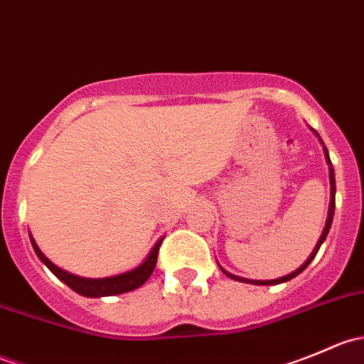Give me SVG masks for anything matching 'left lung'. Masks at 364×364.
Listing matches in <instances>:
<instances>
[{
    "mask_svg": "<svg viewBox=\"0 0 364 364\" xmlns=\"http://www.w3.org/2000/svg\"><path fill=\"white\" fill-rule=\"evenodd\" d=\"M315 132V130H314ZM315 134H317V132H315ZM318 135V134H317ZM321 139V137H318ZM322 142V141H321ZM322 144H324V142H322ZM324 155H326V161H328V165H329V181H331V203H329V213H328V220H326V227H324V230H322V236H321V240H318V243L315 245V248H314V252H311V255L308 257L306 259V262L303 264V266L299 267V269H296L294 273H291V274H287V277H282V278H277V280H266V282H262V280H248V278H240V277H234V274H230V273H227V271H223L222 267H220V269L223 271V273L227 274V277L229 278H232V280H237V282H247V284H255V285H277V284H284V282H289V280H292V278L294 277H297V274L301 273V271H304L306 269V266L308 264L311 262V260L315 259V255H317V252H318V248H321V245L324 243L326 241V237H328V232H329V229H331V223H333V215H335V193H336V185H335V171H333V165H331V160H329V155H328V149H326V146H324Z\"/></svg>",
    "mask_w": 364,
    "mask_h": 364,
    "instance_id": "left-lung-1",
    "label": "left lung"
}]
</instances>
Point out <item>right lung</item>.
Wrapping results in <instances>:
<instances>
[{"label": "right lung", "instance_id": "1", "mask_svg": "<svg viewBox=\"0 0 364 364\" xmlns=\"http://www.w3.org/2000/svg\"><path fill=\"white\" fill-rule=\"evenodd\" d=\"M29 237H31V236H29ZM161 241H164V240H160L159 243L155 245V248H153L151 253H149L148 259H146L144 262L141 264V266L135 267L134 271H128V273L117 274V277H111V278L90 280V278H79V277H75V274H70V273H67V271H63V269H60V267L54 266V264L50 262V260L47 259V257L43 255L42 252H40V248L36 247L35 240L31 237V245H33V248H35L38 259L42 260V262L46 264V266L49 267V269L53 271V273L56 274V277L60 278L63 284H67L68 287L72 289V291H75L77 294L86 296V297H102V296L123 294V292L134 291V289L141 287L142 284H146V282H148V278L151 277L153 269H155V266H156V259H159V250H160Z\"/></svg>", "mask_w": 364, "mask_h": 364}]
</instances>
